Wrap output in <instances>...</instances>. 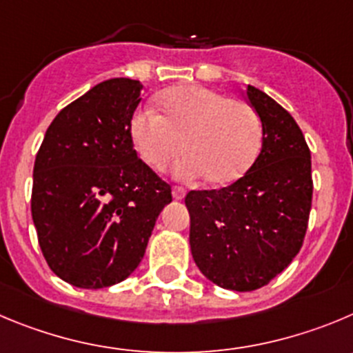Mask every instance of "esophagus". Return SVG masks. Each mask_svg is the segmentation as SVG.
I'll return each instance as SVG.
<instances>
[{
	"instance_id": "34e87169",
	"label": "esophagus",
	"mask_w": 353,
	"mask_h": 353,
	"mask_svg": "<svg viewBox=\"0 0 353 353\" xmlns=\"http://www.w3.org/2000/svg\"><path fill=\"white\" fill-rule=\"evenodd\" d=\"M184 195H186V193H184L183 188H179V186H174V188H172V196H174V200H183Z\"/></svg>"
}]
</instances>
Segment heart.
<instances>
[{
	"mask_svg": "<svg viewBox=\"0 0 353 353\" xmlns=\"http://www.w3.org/2000/svg\"><path fill=\"white\" fill-rule=\"evenodd\" d=\"M158 101L163 114L148 106L130 120L132 143L146 163L163 167L186 146L190 153L170 169L176 179L209 176L210 183L230 184L251 169L261 123L249 104L202 85L174 87Z\"/></svg>",
	"mask_w": 353,
	"mask_h": 353,
	"instance_id": "b5f03b06",
	"label": "heart"
}]
</instances>
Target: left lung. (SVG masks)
Segmentation results:
<instances>
[{"label":"left lung","mask_w":353,"mask_h":353,"mask_svg":"<svg viewBox=\"0 0 353 353\" xmlns=\"http://www.w3.org/2000/svg\"><path fill=\"white\" fill-rule=\"evenodd\" d=\"M245 97L263 128L256 161L230 186L184 199L196 266L216 285L239 292L263 288L291 265L314 193L310 150L294 118L252 85Z\"/></svg>","instance_id":"1"}]
</instances>
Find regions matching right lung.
Here are the masks:
<instances>
[{
  "mask_svg": "<svg viewBox=\"0 0 353 353\" xmlns=\"http://www.w3.org/2000/svg\"><path fill=\"white\" fill-rule=\"evenodd\" d=\"M143 85L111 78L65 106L43 137L31 212L48 266L68 284L102 289L139 266L170 186L137 157L130 120Z\"/></svg>",
  "mask_w": 353,
  "mask_h": 353,
  "instance_id": "1",
  "label": "right lung"
}]
</instances>
